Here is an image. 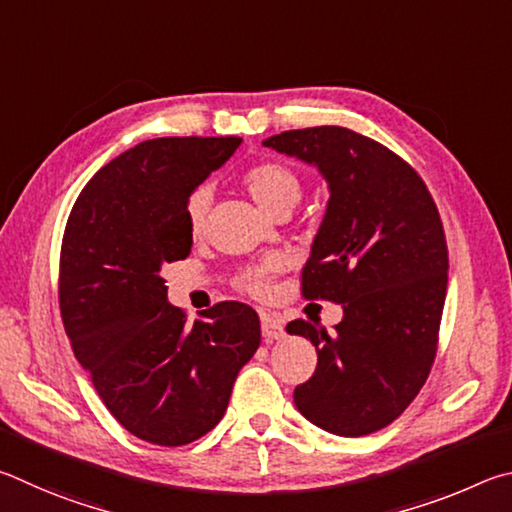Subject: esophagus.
Segmentation results:
<instances>
[{"instance_id": "esophagus-1", "label": "esophagus", "mask_w": 512, "mask_h": 512, "mask_svg": "<svg viewBox=\"0 0 512 512\" xmlns=\"http://www.w3.org/2000/svg\"><path fill=\"white\" fill-rule=\"evenodd\" d=\"M261 333H263L267 342H272V339H281L285 335V328L281 324V319H276L274 315H267V312H263V315H261Z\"/></svg>"}]
</instances>
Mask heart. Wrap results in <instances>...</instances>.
<instances>
[{
  "label": "heart",
  "mask_w": 512,
  "mask_h": 512,
  "mask_svg": "<svg viewBox=\"0 0 512 512\" xmlns=\"http://www.w3.org/2000/svg\"><path fill=\"white\" fill-rule=\"evenodd\" d=\"M242 186L247 193L263 206L265 211L276 213L281 209H292L301 197V179L290 166L281 164V161H258L242 175ZM211 206V193L204 186L195 188V191L186 197L184 204V220L191 236H200L206 222V213ZM283 261L279 256L265 258L263 263L251 265L242 270L236 279V288L251 297H265L272 290V281L276 272L281 270Z\"/></svg>",
  "instance_id": "heart-1"
}]
</instances>
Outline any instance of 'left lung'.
<instances>
[{
  "label": "left lung",
  "mask_w": 512,
  "mask_h": 512,
  "mask_svg": "<svg viewBox=\"0 0 512 512\" xmlns=\"http://www.w3.org/2000/svg\"><path fill=\"white\" fill-rule=\"evenodd\" d=\"M263 146L315 164L330 186L301 294L339 303L344 319L335 333L306 319L288 324L317 346V369L294 402L330 434H373L411 405L432 371L450 265L441 213L416 170L360 132L319 125Z\"/></svg>",
  "instance_id": "8db88e82"
}]
</instances>
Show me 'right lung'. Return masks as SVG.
<instances>
[{"mask_svg": "<svg viewBox=\"0 0 512 512\" xmlns=\"http://www.w3.org/2000/svg\"><path fill=\"white\" fill-rule=\"evenodd\" d=\"M240 141H141L98 170L69 213L62 324L107 411L141 441L177 447L211 432L261 344V321L247 303L220 301L188 324L161 279V267L191 254L186 197Z\"/></svg>", "mask_w": 512, "mask_h": 512, "instance_id": "1", "label": "right lung"}]
</instances>
